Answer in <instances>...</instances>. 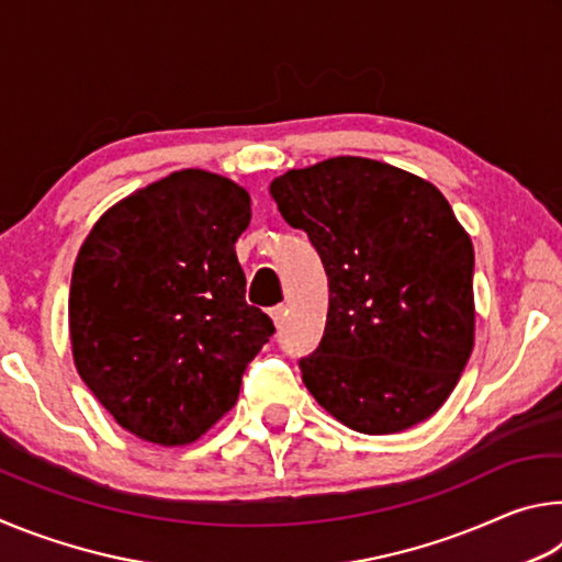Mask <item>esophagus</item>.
I'll return each instance as SVG.
<instances>
[{"label": "esophagus", "instance_id": "1", "mask_svg": "<svg viewBox=\"0 0 562 562\" xmlns=\"http://www.w3.org/2000/svg\"><path fill=\"white\" fill-rule=\"evenodd\" d=\"M270 315H272V322L278 327H282V322H284V315H288V310H284V304H278V307H272L270 310Z\"/></svg>", "mask_w": 562, "mask_h": 562}]
</instances>
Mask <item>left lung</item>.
Returning a JSON list of instances; mask_svg holds the SVG:
<instances>
[{"label":"left lung","instance_id":"8db88e82","mask_svg":"<svg viewBox=\"0 0 562 562\" xmlns=\"http://www.w3.org/2000/svg\"><path fill=\"white\" fill-rule=\"evenodd\" d=\"M284 221L329 280L325 335L300 359L319 406L359 434H396L449 398L473 349V245L426 180L339 156L274 178Z\"/></svg>","mask_w":562,"mask_h":562}]
</instances>
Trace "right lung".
<instances>
[{
    "mask_svg": "<svg viewBox=\"0 0 562 562\" xmlns=\"http://www.w3.org/2000/svg\"><path fill=\"white\" fill-rule=\"evenodd\" d=\"M247 225L240 186L180 170L113 205L83 240L69 292L74 361L138 439L193 443L231 412L274 335L245 302L235 240Z\"/></svg>",
    "mask_w": 562,
    "mask_h": 562,
    "instance_id": "add662e5",
    "label": "right lung"
}]
</instances>
